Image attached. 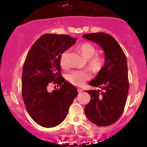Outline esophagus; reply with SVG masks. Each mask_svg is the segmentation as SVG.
<instances>
[{"label":"esophagus","instance_id":"1","mask_svg":"<svg viewBox=\"0 0 147 147\" xmlns=\"http://www.w3.org/2000/svg\"><path fill=\"white\" fill-rule=\"evenodd\" d=\"M78 92H79V94H80V93H81V92H82V89H78Z\"/></svg>","mask_w":147,"mask_h":147}]
</instances>
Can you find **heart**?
<instances>
[{
    "mask_svg": "<svg viewBox=\"0 0 147 147\" xmlns=\"http://www.w3.org/2000/svg\"><path fill=\"white\" fill-rule=\"evenodd\" d=\"M79 50L82 55L86 60H89L88 63L90 67L94 71H97L102 68L104 64V60L102 57L95 56L97 50L92 44L84 42L79 46ZM68 50H65L60 55V65L62 67H65L67 65ZM90 78V75L87 71L75 70L71 72L67 75V79L71 84L75 86H81L84 82Z\"/></svg>",
    "mask_w": 147,
    "mask_h": 147,
    "instance_id": "1",
    "label": "heart"
}]
</instances>
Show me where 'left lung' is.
I'll return each mask as SVG.
<instances>
[{
	"label": "left lung",
	"mask_w": 147,
	"mask_h": 147,
	"mask_svg": "<svg viewBox=\"0 0 147 147\" xmlns=\"http://www.w3.org/2000/svg\"><path fill=\"white\" fill-rule=\"evenodd\" d=\"M82 38L98 44L105 53V63L89 84L100 90H87L91 100L84 107L87 119L100 127L114 124L121 117L129 91L127 62L116 40L105 32L84 34Z\"/></svg>",
	"instance_id": "obj_1"
}]
</instances>
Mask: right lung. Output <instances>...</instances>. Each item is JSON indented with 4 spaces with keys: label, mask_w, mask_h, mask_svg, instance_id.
I'll list each match as a JSON object with an SVG mask.
<instances>
[{
    "label": "right lung",
    "mask_w": 147,
    "mask_h": 147,
    "mask_svg": "<svg viewBox=\"0 0 147 147\" xmlns=\"http://www.w3.org/2000/svg\"><path fill=\"white\" fill-rule=\"evenodd\" d=\"M77 38L67 35L45 34L32 45L25 60L22 73V96L28 114L43 127L60 124L78 94L75 86L61 76L60 55L73 45ZM50 82L61 85L47 91Z\"/></svg>",
    "instance_id": "1"
}]
</instances>
